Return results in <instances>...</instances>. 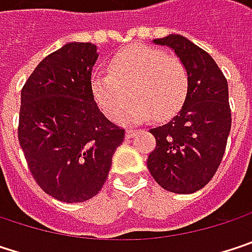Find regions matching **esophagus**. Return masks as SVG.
<instances>
[{
	"label": "esophagus",
	"mask_w": 252,
	"mask_h": 252,
	"mask_svg": "<svg viewBox=\"0 0 252 252\" xmlns=\"http://www.w3.org/2000/svg\"><path fill=\"white\" fill-rule=\"evenodd\" d=\"M137 132H138V129H135V128H128V129H126V135L128 137V138H131V137H134Z\"/></svg>",
	"instance_id": "34e87169"
}]
</instances>
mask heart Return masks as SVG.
Segmentation results:
<instances>
[{
  "label": "heart",
  "mask_w": 252,
  "mask_h": 252,
  "mask_svg": "<svg viewBox=\"0 0 252 252\" xmlns=\"http://www.w3.org/2000/svg\"><path fill=\"white\" fill-rule=\"evenodd\" d=\"M188 86V70L178 57L143 45L123 49L109 61L108 74L92 77L93 97L112 121L123 120L131 94L128 123L171 117L185 102Z\"/></svg>",
  "instance_id": "b5f03b06"
}]
</instances>
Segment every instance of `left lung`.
Listing matches in <instances>:
<instances>
[{
    "mask_svg": "<svg viewBox=\"0 0 252 252\" xmlns=\"http://www.w3.org/2000/svg\"><path fill=\"white\" fill-rule=\"evenodd\" d=\"M166 45L185 64L189 86L175 117L150 132L156 147L147 168L166 191L191 194L201 189L216 174L230 132L227 81L215 60L181 34L153 40Z\"/></svg>",
    "mask_w": 252,
    "mask_h": 252,
    "instance_id": "left-lung-1",
    "label": "left lung"
}]
</instances>
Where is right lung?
I'll return each instance as SVG.
<instances>
[{
	"mask_svg": "<svg viewBox=\"0 0 252 252\" xmlns=\"http://www.w3.org/2000/svg\"><path fill=\"white\" fill-rule=\"evenodd\" d=\"M93 43L71 42L39 63L22 89L19 141L34 181L51 197L81 203L103 187L126 129L92 93Z\"/></svg>",
	"mask_w": 252,
	"mask_h": 252,
	"instance_id": "1",
	"label": "right lung"
}]
</instances>
